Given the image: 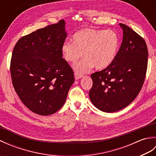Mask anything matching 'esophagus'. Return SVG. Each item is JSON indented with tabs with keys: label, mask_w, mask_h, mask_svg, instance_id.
<instances>
[{
	"label": "esophagus",
	"mask_w": 156,
	"mask_h": 156,
	"mask_svg": "<svg viewBox=\"0 0 156 156\" xmlns=\"http://www.w3.org/2000/svg\"><path fill=\"white\" fill-rule=\"evenodd\" d=\"M82 77V74H78V73H77V72L74 73V78H75L76 80H78V79H80Z\"/></svg>",
	"instance_id": "obj_1"
}]
</instances>
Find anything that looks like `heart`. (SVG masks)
<instances>
[{"label":"heart","instance_id":"b5f03b06","mask_svg":"<svg viewBox=\"0 0 156 156\" xmlns=\"http://www.w3.org/2000/svg\"><path fill=\"white\" fill-rule=\"evenodd\" d=\"M73 42L66 41L62 47L63 57L68 62L74 63L76 72L83 74L94 67L102 69L112 64L117 56L119 37L112 29L102 30L84 28L76 31L72 37Z\"/></svg>","mask_w":156,"mask_h":156}]
</instances>
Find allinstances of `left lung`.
I'll return each mask as SVG.
<instances>
[{"instance_id": "1", "label": "left lung", "mask_w": 156, "mask_h": 156, "mask_svg": "<svg viewBox=\"0 0 156 156\" xmlns=\"http://www.w3.org/2000/svg\"><path fill=\"white\" fill-rule=\"evenodd\" d=\"M121 45L108 67L91 74L89 97L96 107L113 112L131 104L143 87L147 68L148 50L144 39L122 23Z\"/></svg>"}]
</instances>
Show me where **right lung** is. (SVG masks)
Listing matches in <instances>:
<instances>
[{"label": "right lung", "mask_w": 156, "mask_h": 156, "mask_svg": "<svg viewBox=\"0 0 156 156\" xmlns=\"http://www.w3.org/2000/svg\"><path fill=\"white\" fill-rule=\"evenodd\" d=\"M66 37L62 19L23 36L13 49L10 65L13 87L36 114L49 115L59 110L74 82L72 68L62 58Z\"/></svg>", "instance_id": "1"}]
</instances>
